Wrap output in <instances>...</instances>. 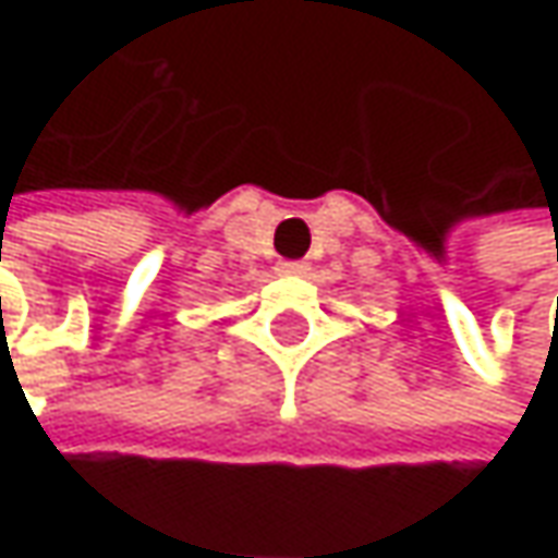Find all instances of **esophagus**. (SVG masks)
Wrapping results in <instances>:
<instances>
[{
	"mask_svg": "<svg viewBox=\"0 0 558 558\" xmlns=\"http://www.w3.org/2000/svg\"><path fill=\"white\" fill-rule=\"evenodd\" d=\"M304 269H307L304 260H282V264H279V272H282V276H301Z\"/></svg>",
	"mask_w": 558,
	"mask_h": 558,
	"instance_id": "1",
	"label": "esophagus"
}]
</instances>
